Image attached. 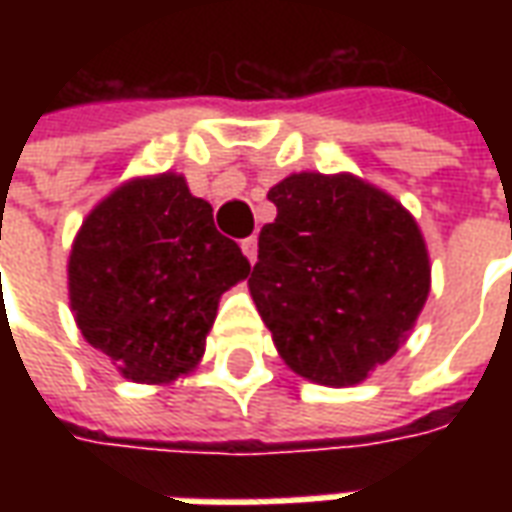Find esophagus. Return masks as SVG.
<instances>
[{
	"label": "esophagus",
	"instance_id": "esophagus-1",
	"mask_svg": "<svg viewBox=\"0 0 512 512\" xmlns=\"http://www.w3.org/2000/svg\"><path fill=\"white\" fill-rule=\"evenodd\" d=\"M241 249H244V255L249 257V263H255L257 260V238L255 235L244 238V241H241Z\"/></svg>",
	"mask_w": 512,
	"mask_h": 512
}]
</instances>
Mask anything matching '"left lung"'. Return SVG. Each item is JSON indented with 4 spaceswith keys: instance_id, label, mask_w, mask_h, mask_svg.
Here are the masks:
<instances>
[{
    "instance_id": "8db88e82",
    "label": "left lung",
    "mask_w": 512,
    "mask_h": 512,
    "mask_svg": "<svg viewBox=\"0 0 512 512\" xmlns=\"http://www.w3.org/2000/svg\"><path fill=\"white\" fill-rule=\"evenodd\" d=\"M249 290L279 356L315 384L351 386L392 359L430 290L411 213L351 175L301 172L268 191Z\"/></svg>"
}]
</instances>
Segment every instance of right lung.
Returning a JSON list of instances; mask_svg holds the SVG:
<instances>
[{
	"instance_id": "right-lung-1",
	"label": "right lung",
	"mask_w": 512,
	"mask_h": 512,
	"mask_svg": "<svg viewBox=\"0 0 512 512\" xmlns=\"http://www.w3.org/2000/svg\"><path fill=\"white\" fill-rule=\"evenodd\" d=\"M249 260L180 175L131 180L73 241L71 307L84 340L136 384H169L200 362L219 296Z\"/></svg>"
}]
</instances>
